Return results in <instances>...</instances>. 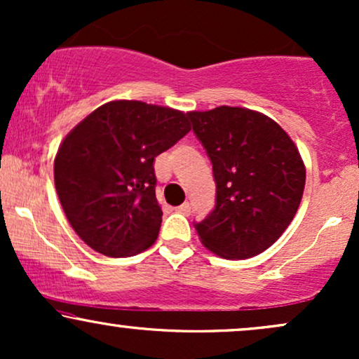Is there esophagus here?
<instances>
[{
  "label": "esophagus",
  "instance_id": "1",
  "mask_svg": "<svg viewBox=\"0 0 359 359\" xmlns=\"http://www.w3.org/2000/svg\"><path fill=\"white\" fill-rule=\"evenodd\" d=\"M175 211L180 212V214H184V216H189V214H191V204L184 203L182 205H179V208H177Z\"/></svg>",
  "mask_w": 359,
  "mask_h": 359
}]
</instances>
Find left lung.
<instances>
[{
	"mask_svg": "<svg viewBox=\"0 0 359 359\" xmlns=\"http://www.w3.org/2000/svg\"><path fill=\"white\" fill-rule=\"evenodd\" d=\"M187 118L216 182V205L194 222L201 241L226 259L259 255L282 236L302 199L306 167L297 147L257 111L219 106Z\"/></svg>",
	"mask_w": 359,
	"mask_h": 359,
	"instance_id": "8db88e82",
	"label": "left lung"
}]
</instances>
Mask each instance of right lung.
<instances>
[{
  "mask_svg": "<svg viewBox=\"0 0 359 359\" xmlns=\"http://www.w3.org/2000/svg\"><path fill=\"white\" fill-rule=\"evenodd\" d=\"M191 131L182 111L142 101H111L65 137L53 163L65 216L90 248L131 257L158 236L155 156Z\"/></svg>",
  "mask_w": 359,
  "mask_h": 359,
  "instance_id": "obj_1",
  "label": "right lung"
}]
</instances>
